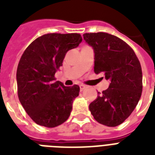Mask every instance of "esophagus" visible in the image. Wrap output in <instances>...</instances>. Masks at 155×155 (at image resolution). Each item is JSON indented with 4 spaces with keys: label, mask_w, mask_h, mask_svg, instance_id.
Segmentation results:
<instances>
[{
    "label": "esophagus",
    "mask_w": 155,
    "mask_h": 155,
    "mask_svg": "<svg viewBox=\"0 0 155 155\" xmlns=\"http://www.w3.org/2000/svg\"><path fill=\"white\" fill-rule=\"evenodd\" d=\"M80 91H84V90L87 87H86V86H85V85H84V84H80Z\"/></svg>",
    "instance_id": "34e87169"
}]
</instances>
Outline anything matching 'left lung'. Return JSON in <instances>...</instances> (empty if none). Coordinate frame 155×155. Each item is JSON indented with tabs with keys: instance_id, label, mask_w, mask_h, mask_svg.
I'll use <instances>...</instances> for the list:
<instances>
[{
	"instance_id": "left-lung-1",
	"label": "left lung",
	"mask_w": 155,
	"mask_h": 155,
	"mask_svg": "<svg viewBox=\"0 0 155 155\" xmlns=\"http://www.w3.org/2000/svg\"><path fill=\"white\" fill-rule=\"evenodd\" d=\"M83 36L94 51L95 73H102L110 81L90 104L89 110L97 121L115 127L130 117L141 98V64L132 48L117 36L103 32Z\"/></svg>"
}]
</instances>
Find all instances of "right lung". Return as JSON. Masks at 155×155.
I'll return each mask as SVG.
<instances>
[{"label":"right lung","instance_id":"obj_1","mask_svg":"<svg viewBox=\"0 0 155 155\" xmlns=\"http://www.w3.org/2000/svg\"><path fill=\"white\" fill-rule=\"evenodd\" d=\"M81 42L79 34H47L31 42L21 57L17 70L18 98L38 125L56 127L69 117L80 87H66L55 81L54 74L67 52Z\"/></svg>","mask_w":155,"mask_h":155}]
</instances>
